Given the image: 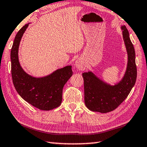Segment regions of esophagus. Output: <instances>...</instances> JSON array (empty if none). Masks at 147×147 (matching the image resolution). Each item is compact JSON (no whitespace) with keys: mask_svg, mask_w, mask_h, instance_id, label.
Here are the masks:
<instances>
[{"mask_svg":"<svg viewBox=\"0 0 147 147\" xmlns=\"http://www.w3.org/2000/svg\"><path fill=\"white\" fill-rule=\"evenodd\" d=\"M75 66L78 70L84 71L86 68V65L82 59H79L75 62Z\"/></svg>","mask_w":147,"mask_h":147,"instance_id":"1","label":"esophagus"}]
</instances>
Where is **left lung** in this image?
<instances>
[{"mask_svg": "<svg viewBox=\"0 0 147 147\" xmlns=\"http://www.w3.org/2000/svg\"><path fill=\"white\" fill-rule=\"evenodd\" d=\"M121 29L128 57L126 71L121 81L111 86L100 80L91 71L82 74L85 103L92 111L107 113L114 111L127 98L135 84L137 69L135 49L126 27L123 26Z\"/></svg>", "mask_w": 147, "mask_h": 147, "instance_id": "obj_1", "label": "left lung"}]
</instances>
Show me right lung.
Wrapping results in <instances>:
<instances>
[{
	"label": "right lung",
	"mask_w": 147,
	"mask_h": 147,
	"mask_svg": "<svg viewBox=\"0 0 147 147\" xmlns=\"http://www.w3.org/2000/svg\"><path fill=\"white\" fill-rule=\"evenodd\" d=\"M28 24L19 30L11 49L12 82L17 92L24 100L40 110L50 111L61 105L63 87L73 73L71 65L59 69L42 78L33 77L24 72L19 62L18 49L22 36Z\"/></svg>",
	"instance_id": "obj_1"
}]
</instances>
